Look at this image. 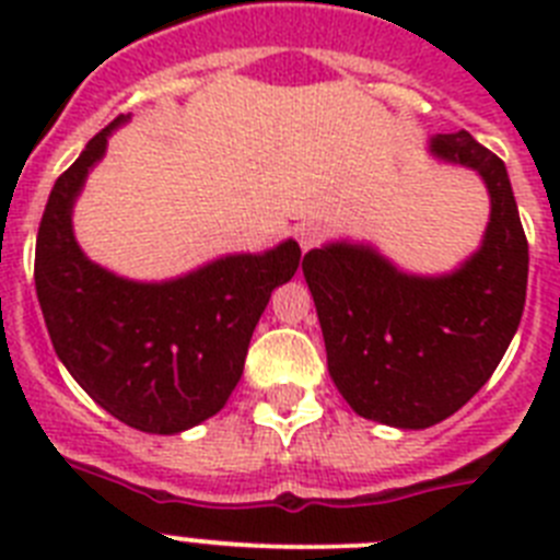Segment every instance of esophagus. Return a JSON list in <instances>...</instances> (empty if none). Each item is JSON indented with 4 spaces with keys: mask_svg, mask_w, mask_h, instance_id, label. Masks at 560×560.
Wrapping results in <instances>:
<instances>
[{
    "mask_svg": "<svg viewBox=\"0 0 560 560\" xmlns=\"http://www.w3.org/2000/svg\"><path fill=\"white\" fill-rule=\"evenodd\" d=\"M325 235H328V226L319 224V221H303V224L296 226V241H300L305 252L314 249Z\"/></svg>",
    "mask_w": 560,
    "mask_h": 560,
    "instance_id": "obj_1",
    "label": "esophagus"
}]
</instances>
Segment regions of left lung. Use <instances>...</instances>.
I'll return each instance as SVG.
<instances>
[{"instance_id":"1","label":"left lung","mask_w":560,"mask_h":560,"mask_svg":"<svg viewBox=\"0 0 560 560\" xmlns=\"http://www.w3.org/2000/svg\"><path fill=\"white\" fill-rule=\"evenodd\" d=\"M429 151L477 171L491 196L482 246L457 271L407 275L364 244L303 257L336 389L355 415L398 429L434 427L479 393L527 296L530 255L504 162L468 131L438 133Z\"/></svg>"}]
</instances>
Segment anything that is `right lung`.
Instances as JSON below:
<instances>
[{
  "label": "right lung",
  "mask_w": 560,
  "mask_h": 560,
  "mask_svg": "<svg viewBox=\"0 0 560 560\" xmlns=\"http://www.w3.org/2000/svg\"><path fill=\"white\" fill-rule=\"evenodd\" d=\"M117 117L58 176L36 241V294L63 368L126 427L176 434L212 418L244 373L252 330L300 266L296 241L226 255L165 283H133L92 264L72 205L106 153Z\"/></svg>",
  "instance_id": "obj_1"
}]
</instances>
